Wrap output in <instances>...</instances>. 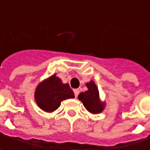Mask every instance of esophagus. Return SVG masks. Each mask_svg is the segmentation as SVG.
<instances>
[{"label":"esophagus","instance_id":"34e87169","mask_svg":"<svg viewBox=\"0 0 150 150\" xmlns=\"http://www.w3.org/2000/svg\"><path fill=\"white\" fill-rule=\"evenodd\" d=\"M73 92H74L75 97H78V93H79V90H78V89H74V90H73Z\"/></svg>","mask_w":150,"mask_h":150}]
</instances>
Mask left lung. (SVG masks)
Listing matches in <instances>:
<instances>
[{"label":"left lung","mask_w":150,"mask_h":150,"mask_svg":"<svg viewBox=\"0 0 150 150\" xmlns=\"http://www.w3.org/2000/svg\"><path fill=\"white\" fill-rule=\"evenodd\" d=\"M88 90L80 93L78 99L83 103L86 109L91 113H100L105 108V103L100 100L99 92L95 83L91 80L86 83Z\"/></svg>","instance_id":"left-lung-1"}]
</instances>
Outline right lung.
Returning a JSON list of instances; mask_svg holds the SVG:
<instances>
[{
	"label": "right lung",
	"instance_id": "obj_1",
	"mask_svg": "<svg viewBox=\"0 0 150 150\" xmlns=\"http://www.w3.org/2000/svg\"><path fill=\"white\" fill-rule=\"evenodd\" d=\"M34 97L38 107L47 112H54L61 105L62 101L75 98L69 84L63 83L57 74L38 84Z\"/></svg>",
	"mask_w": 150,
	"mask_h": 150
}]
</instances>
